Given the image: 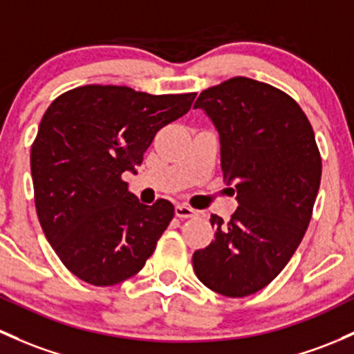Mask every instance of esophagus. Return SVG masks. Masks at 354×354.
I'll return each instance as SVG.
<instances>
[{"mask_svg": "<svg viewBox=\"0 0 354 354\" xmlns=\"http://www.w3.org/2000/svg\"><path fill=\"white\" fill-rule=\"evenodd\" d=\"M174 214H176V217L180 218H192V217H196L198 212L193 210V208H189L187 205H176V208H174Z\"/></svg>", "mask_w": 354, "mask_h": 354, "instance_id": "1", "label": "esophagus"}]
</instances>
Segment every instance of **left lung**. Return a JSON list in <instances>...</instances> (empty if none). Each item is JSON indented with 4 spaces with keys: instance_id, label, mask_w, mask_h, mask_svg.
<instances>
[{
    "instance_id": "left-lung-1",
    "label": "left lung",
    "mask_w": 354,
    "mask_h": 354,
    "mask_svg": "<svg viewBox=\"0 0 354 354\" xmlns=\"http://www.w3.org/2000/svg\"><path fill=\"white\" fill-rule=\"evenodd\" d=\"M193 109L218 130L239 202L227 224L212 215L215 239L193 252V270L221 295H252L280 274L310 222L322 174L314 130L292 96L243 76L203 89Z\"/></svg>"
}]
</instances>
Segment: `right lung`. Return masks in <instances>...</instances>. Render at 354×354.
Here are the masks:
<instances>
[{"mask_svg": "<svg viewBox=\"0 0 354 354\" xmlns=\"http://www.w3.org/2000/svg\"><path fill=\"white\" fill-rule=\"evenodd\" d=\"M195 96L86 84L44 113L30 151L37 215L62 265L86 283H120L154 252L173 203L144 205L122 174L136 173L156 133L183 117Z\"/></svg>", "mask_w": 354, "mask_h": 354, "instance_id": "right-lung-1", "label": "right lung"}]
</instances>
